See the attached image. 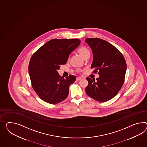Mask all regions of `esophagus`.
Returning <instances> with one entry per match:
<instances>
[{"instance_id": "obj_1", "label": "esophagus", "mask_w": 147, "mask_h": 147, "mask_svg": "<svg viewBox=\"0 0 147 147\" xmlns=\"http://www.w3.org/2000/svg\"><path fill=\"white\" fill-rule=\"evenodd\" d=\"M82 78L81 77H77V78H76V80H77V81H79L80 80H81Z\"/></svg>"}]
</instances>
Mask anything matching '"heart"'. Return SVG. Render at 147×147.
<instances>
[{
    "instance_id": "b5f03b06",
    "label": "heart",
    "mask_w": 147,
    "mask_h": 147,
    "mask_svg": "<svg viewBox=\"0 0 147 147\" xmlns=\"http://www.w3.org/2000/svg\"><path fill=\"white\" fill-rule=\"evenodd\" d=\"M78 52L79 53V54L84 57L85 55H86L87 53H90L89 50L87 49L86 47L85 46H80L77 49Z\"/></svg>"
}]
</instances>
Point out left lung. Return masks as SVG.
I'll return each mask as SVG.
<instances>
[{
  "label": "left lung",
  "instance_id": "8db88e82",
  "mask_svg": "<svg viewBox=\"0 0 147 147\" xmlns=\"http://www.w3.org/2000/svg\"><path fill=\"white\" fill-rule=\"evenodd\" d=\"M85 42L93 54L90 68L95 69L93 73L100 75L96 80L86 77L88 84L85 92L97 101H108L118 94L124 83L126 61L118 49L105 40L86 38Z\"/></svg>",
  "mask_w": 147,
  "mask_h": 147
}]
</instances>
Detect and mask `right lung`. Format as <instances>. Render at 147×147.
Returning a JSON list of instances; mask_svg holds the SVG:
<instances>
[{
	"label": "right lung",
	"mask_w": 147,
	"mask_h": 147,
	"mask_svg": "<svg viewBox=\"0 0 147 147\" xmlns=\"http://www.w3.org/2000/svg\"><path fill=\"white\" fill-rule=\"evenodd\" d=\"M80 42L78 39H53L31 57L28 69L32 87L44 101L56 104L67 98L69 86L76 77L70 75L63 78L57 70L60 65L66 63L69 55Z\"/></svg>",
	"instance_id": "right-lung-1"
}]
</instances>
